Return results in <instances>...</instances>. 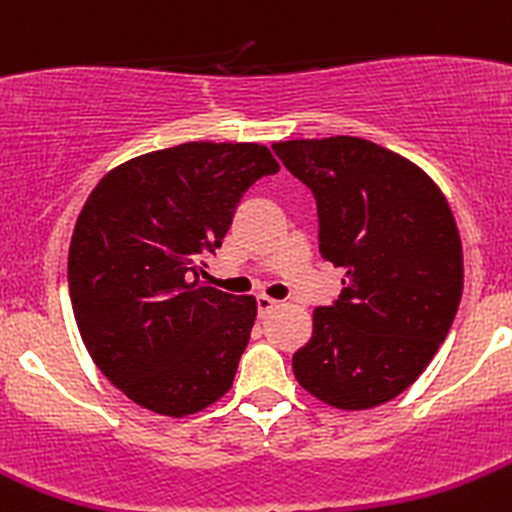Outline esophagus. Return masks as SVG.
I'll return each instance as SVG.
<instances>
[{"mask_svg": "<svg viewBox=\"0 0 512 512\" xmlns=\"http://www.w3.org/2000/svg\"><path fill=\"white\" fill-rule=\"evenodd\" d=\"M275 307H280V302L272 300L270 295H257V312H260V317H265L267 312H272Z\"/></svg>", "mask_w": 512, "mask_h": 512, "instance_id": "1", "label": "esophagus"}]
</instances>
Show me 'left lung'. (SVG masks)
Listing matches in <instances>:
<instances>
[{
  "label": "left lung",
  "instance_id": "8db88e82",
  "mask_svg": "<svg viewBox=\"0 0 512 512\" xmlns=\"http://www.w3.org/2000/svg\"><path fill=\"white\" fill-rule=\"evenodd\" d=\"M317 200L320 252L345 270L292 355L322 403L367 410L408 390L443 345L463 295V242L428 172L360 137L275 142Z\"/></svg>",
  "mask_w": 512,
  "mask_h": 512
}]
</instances>
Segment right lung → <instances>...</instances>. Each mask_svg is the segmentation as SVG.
<instances>
[{
    "label": "right lung",
    "mask_w": 512,
    "mask_h": 512,
    "mask_svg": "<svg viewBox=\"0 0 512 512\" xmlns=\"http://www.w3.org/2000/svg\"><path fill=\"white\" fill-rule=\"evenodd\" d=\"M277 160L257 142H185L109 170L77 217L69 297L94 365L167 418L232 388L257 317L252 295L200 282L242 195Z\"/></svg>",
    "instance_id": "obj_1"
}]
</instances>
